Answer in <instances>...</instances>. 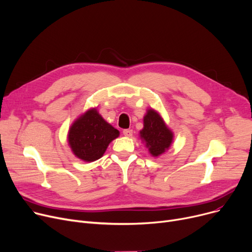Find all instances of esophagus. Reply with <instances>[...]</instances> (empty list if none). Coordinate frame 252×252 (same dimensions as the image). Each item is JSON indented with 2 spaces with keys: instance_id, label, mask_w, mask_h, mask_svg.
<instances>
[{
  "instance_id": "34e87169",
  "label": "esophagus",
  "mask_w": 252,
  "mask_h": 252,
  "mask_svg": "<svg viewBox=\"0 0 252 252\" xmlns=\"http://www.w3.org/2000/svg\"><path fill=\"white\" fill-rule=\"evenodd\" d=\"M123 134H124L125 136H127V137H130V136H132V134H133V131H132L131 129H124V130H123Z\"/></svg>"
}]
</instances>
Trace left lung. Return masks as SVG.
Returning <instances> with one entry per match:
<instances>
[{
	"instance_id": "obj_1",
	"label": "left lung",
	"mask_w": 252,
	"mask_h": 252,
	"mask_svg": "<svg viewBox=\"0 0 252 252\" xmlns=\"http://www.w3.org/2000/svg\"><path fill=\"white\" fill-rule=\"evenodd\" d=\"M144 127L140 131V137L145 141L150 153L154 157H158L165 153L173 140V133L167 128L159 115L149 110L144 116Z\"/></svg>"
}]
</instances>
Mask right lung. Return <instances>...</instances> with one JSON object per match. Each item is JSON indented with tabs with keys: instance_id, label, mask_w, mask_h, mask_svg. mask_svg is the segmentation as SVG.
<instances>
[{
	"instance_id": "add662e5",
	"label": "right lung",
	"mask_w": 252,
	"mask_h": 252,
	"mask_svg": "<svg viewBox=\"0 0 252 252\" xmlns=\"http://www.w3.org/2000/svg\"><path fill=\"white\" fill-rule=\"evenodd\" d=\"M119 131L102 119L95 109L87 111L69 130V144L77 158L85 161L98 159Z\"/></svg>"
}]
</instances>
